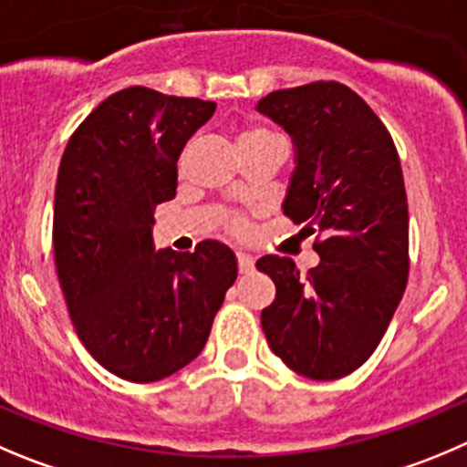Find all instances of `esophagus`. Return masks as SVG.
<instances>
[{"label":"esophagus","instance_id":"obj_1","mask_svg":"<svg viewBox=\"0 0 467 467\" xmlns=\"http://www.w3.org/2000/svg\"><path fill=\"white\" fill-rule=\"evenodd\" d=\"M236 261H238V270H241L243 275L254 270V259H252L250 254H245V252H236Z\"/></svg>","mask_w":467,"mask_h":467}]
</instances>
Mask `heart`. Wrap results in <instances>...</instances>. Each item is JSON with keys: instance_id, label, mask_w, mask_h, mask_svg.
<instances>
[{"instance_id": "obj_1", "label": "heart", "mask_w": 467, "mask_h": 467, "mask_svg": "<svg viewBox=\"0 0 467 467\" xmlns=\"http://www.w3.org/2000/svg\"><path fill=\"white\" fill-rule=\"evenodd\" d=\"M265 137H273V135H270L268 130H261V128H247V130H243L241 135H238V144H245V141L265 140ZM229 226H231V231H234V234H238V236H241V234H245V229H247L245 220H243V217H238V215L231 217Z\"/></svg>"}]
</instances>
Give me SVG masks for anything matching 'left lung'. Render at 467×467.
<instances>
[{
  "label": "left lung",
  "mask_w": 467,
  "mask_h": 467,
  "mask_svg": "<svg viewBox=\"0 0 467 467\" xmlns=\"http://www.w3.org/2000/svg\"><path fill=\"white\" fill-rule=\"evenodd\" d=\"M256 109L293 137L297 167L284 215L317 236L321 256L303 275L286 256L256 261L275 282L261 327L296 374L344 379L380 344L410 273L397 146L374 109L332 79L279 88Z\"/></svg>",
  "instance_id": "obj_1"
}]
</instances>
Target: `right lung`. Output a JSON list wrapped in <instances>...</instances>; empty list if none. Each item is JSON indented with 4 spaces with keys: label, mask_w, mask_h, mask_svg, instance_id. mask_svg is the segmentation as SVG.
<instances>
[{
    "label": "right lung",
    "mask_w": 467,
    "mask_h": 467,
    "mask_svg": "<svg viewBox=\"0 0 467 467\" xmlns=\"http://www.w3.org/2000/svg\"><path fill=\"white\" fill-rule=\"evenodd\" d=\"M213 112L202 98L123 88L61 155L52 245L70 321L93 359L130 383L192 362L236 282V256L222 243L153 247L155 206L176 197L181 150Z\"/></svg>",
    "instance_id": "add662e5"
}]
</instances>
